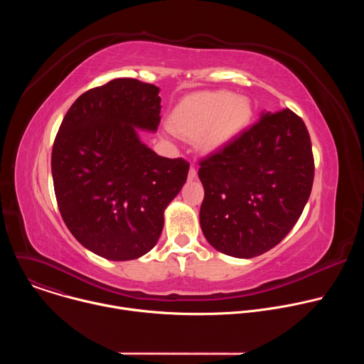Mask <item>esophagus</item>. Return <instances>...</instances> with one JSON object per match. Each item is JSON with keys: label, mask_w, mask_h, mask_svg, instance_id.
Segmentation results:
<instances>
[{"label": "esophagus", "mask_w": 364, "mask_h": 364, "mask_svg": "<svg viewBox=\"0 0 364 364\" xmlns=\"http://www.w3.org/2000/svg\"><path fill=\"white\" fill-rule=\"evenodd\" d=\"M196 177H197V170L194 167H190V170H188V180L193 181Z\"/></svg>", "instance_id": "esophagus-1"}]
</instances>
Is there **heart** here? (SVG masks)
I'll list each match as a JSON object with an SVG mask.
<instances>
[{"instance_id": "b5f03b06", "label": "heart", "mask_w": 364, "mask_h": 364, "mask_svg": "<svg viewBox=\"0 0 364 364\" xmlns=\"http://www.w3.org/2000/svg\"><path fill=\"white\" fill-rule=\"evenodd\" d=\"M252 107L243 96L229 90L197 92L173 109L168 128L187 139L198 138L205 152H216L232 142L250 122Z\"/></svg>"}]
</instances>
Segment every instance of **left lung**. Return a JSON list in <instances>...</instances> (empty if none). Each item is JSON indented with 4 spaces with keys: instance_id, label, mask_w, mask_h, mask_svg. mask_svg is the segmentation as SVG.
Wrapping results in <instances>:
<instances>
[{
    "instance_id": "left-lung-1",
    "label": "left lung",
    "mask_w": 364,
    "mask_h": 364,
    "mask_svg": "<svg viewBox=\"0 0 364 364\" xmlns=\"http://www.w3.org/2000/svg\"><path fill=\"white\" fill-rule=\"evenodd\" d=\"M200 166L203 235L216 250L242 259L268 252L289 233L314 180L309 134L289 109L264 111Z\"/></svg>"
}]
</instances>
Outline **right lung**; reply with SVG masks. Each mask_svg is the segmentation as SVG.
<instances>
[{"mask_svg":"<svg viewBox=\"0 0 364 364\" xmlns=\"http://www.w3.org/2000/svg\"><path fill=\"white\" fill-rule=\"evenodd\" d=\"M160 89L121 77L80 95L51 152L60 215L76 240L109 261H131L157 245L164 212L188 174L139 138L160 124Z\"/></svg>","mask_w":364,"mask_h":364,"instance_id":"right-lung-1","label":"right lung"}]
</instances>
